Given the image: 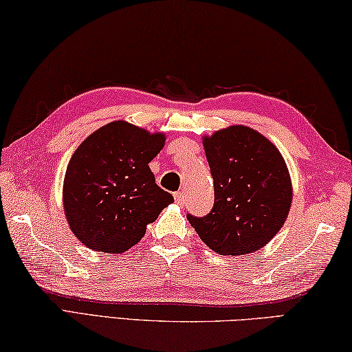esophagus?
I'll use <instances>...</instances> for the list:
<instances>
[{"label": "esophagus", "instance_id": "esophagus-1", "mask_svg": "<svg viewBox=\"0 0 352 352\" xmlns=\"http://www.w3.org/2000/svg\"><path fill=\"white\" fill-rule=\"evenodd\" d=\"M174 200L177 204H180V206H183L184 203H186V195H184L183 192H175L174 194Z\"/></svg>", "mask_w": 352, "mask_h": 352}]
</instances>
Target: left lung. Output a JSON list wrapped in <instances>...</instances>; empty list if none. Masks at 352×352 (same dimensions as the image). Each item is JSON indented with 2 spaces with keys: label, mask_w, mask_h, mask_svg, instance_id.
<instances>
[{
  "label": "left lung",
  "mask_w": 352,
  "mask_h": 352,
  "mask_svg": "<svg viewBox=\"0 0 352 352\" xmlns=\"http://www.w3.org/2000/svg\"><path fill=\"white\" fill-rule=\"evenodd\" d=\"M215 201L208 215L188 220L220 255H245L272 240L289 214L291 175L285 158L252 127L234 124L203 137Z\"/></svg>",
  "instance_id": "8db88e82"
}]
</instances>
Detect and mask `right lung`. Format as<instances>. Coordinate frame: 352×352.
Masks as SVG:
<instances>
[{
  "label": "right lung",
  "mask_w": 352,
  "mask_h": 352,
  "mask_svg": "<svg viewBox=\"0 0 352 352\" xmlns=\"http://www.w3.org/2000/svg\"><path fill=\"white\" fill-rule=\"evenodd\" d=\"M164 142L163 132L151 133L118 120L76 148L63 183V208L82 245L97 252H124L174 201L149 168Z\"/></svg>",
  "instance_id": "add662e5"
}]
</instances>
